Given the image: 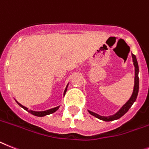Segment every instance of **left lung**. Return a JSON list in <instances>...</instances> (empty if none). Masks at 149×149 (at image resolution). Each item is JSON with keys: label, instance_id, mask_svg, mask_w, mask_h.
I'll list each match as a JSON object with an SVG mask.
<instances>
[{"label": "left lung", "instance_id": "left-lung-1", "mask_svg": "<svg viewBox=\"0 0 149 149\" xmlns=\"http://www.w3.org/2000/svg\"><path fill=\"white\" fill-rule=\"evenodd\" d=\"M132 61H133V64H134V67H135V84H134V88H133V92H132V96L130 97V100H129L127 103L125 104L123 107H121L117 113H115L114 115H112V116H109V117H103V116H100V115L97 114V113L88 111V112H89L92 115H93L94 117H97V118H98V119L102 120H104V121L115 120H117V119H119V118H120L122 116H123L125 113H127V111H129V109L131 107V106L132 105V104L135 102V101L136 100V98H137V95H138L139 85V66H138V62H137L136 56H135L133 54H132Z\"/></svg>", "mask_w": 149, "mask_h": 149}]
</instances>
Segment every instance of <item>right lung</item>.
I'll return each instance as SVG.
<instances>
[{
	"instance_id": "add662e5",
	"label": "right lung",
	"mask_w": 149,
	"mask_h": 149,
	"mask_svg": "<svg viewBox=\"0 0 149 149\" xmlns=\"http://www.w3.org/2000/svg\"><path fill=\"white\" fill-rule=\"evenodd\" d=\"M67 88H66V89H65V91H64V95H65V93H66V92H67ZM17 104H18L21 107H22L23 109H25L26 111H27L28 112H29L30 113H32V114L35 115V116H37V117H44V116H45V115H48V114H51V113H53L54 112H55L56 111H57L60 107V106H58V107H54V108L47 110V111H31V110H28V108H27V107H24V106H22V104L19 103V102H17Z\"/></svg>"
}]
</instances>
